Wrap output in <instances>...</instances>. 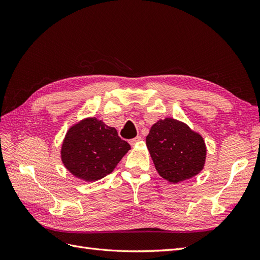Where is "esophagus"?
Returning <instances> with one entry per match:
<instances>
[{"label":"esophagus","mask_w":260,"mask_h":260,"mask_svg":"<svg viewBox=\"0 0 260 260\" xmlns=\"http://www.w3.org/2000/svg\"><path fill=\"white\" fill-rule=\"evenodd\" d=\"M140 141H142V138L141 137H137V138H135V139H132V140H130L129 141V143L132 145V146H135V145H137Z\"/></svg>","instance_id":"34e87169"}]
</instances>
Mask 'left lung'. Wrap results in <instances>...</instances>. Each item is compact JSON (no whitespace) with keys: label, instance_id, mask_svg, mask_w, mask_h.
<instances>
[{"label":"left lung","instance_id":"1","mask_svg":"<svg viewBox=\"0 0 260 260\" xmlns=\"http://www.w3.org/2000/svg\"><path fill=\"white\" fill-rule=\"evenodd\" d=\"M146 146L157 172L171 183L195 177L205 165L206 145L202 136L174 118L152 125Z\"/></svg>","mask_w":260,"mask_h":260}]
</instances>
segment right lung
<instances>
[{"instance_id": "obj_1", "label": "right lung", "mask_w": 260, "mask_h": 260, "mask_svg": "<svg viewBox=\"0 0 260 260\" xmlns=\"http://www.w3.org/2000/svg\"><path fill=\"white\" fill-rule=\"evenodd\" d=\"M131 147L117 130L95 117L74 124L67 131L60 157L66 169L88 182L109 175Z\"/></svg>"}]
</instances>
